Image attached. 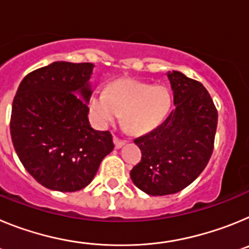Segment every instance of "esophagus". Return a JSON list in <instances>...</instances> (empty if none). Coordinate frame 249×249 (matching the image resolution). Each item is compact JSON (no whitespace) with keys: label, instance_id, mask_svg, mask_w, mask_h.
Segmentation results:
<instances>
[{"label":"esophagus","instance_id":"esophagus-1","mask_svg":"<svg viewBox=\"0 0 249 249\" xmlns=\"http://www.w3.org/2000/svg\"><path fill=\"white\" fill-rule=\"evenodd\" d=\"M113 142H114V147H116V148H121V147H122L123 144L126 143V141L120 140V138L116 137V136H114V137H113Z\"/></svg>","mask_w":249,"mask_h":249}]
</instances>
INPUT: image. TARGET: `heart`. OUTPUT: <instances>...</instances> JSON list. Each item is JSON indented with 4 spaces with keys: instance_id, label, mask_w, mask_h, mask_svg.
Listing matches in <instances>:
<instances>
[{
    "instance_id": "obj_1",
    "label": "heart",
    "mask_w": 249,
    "mask_h": 249,
    "mask_svg": "<svg viewBox=\"0 0 249 249\" xmlns=\"http://www.w3.org/2000/svg\"><path fill=\"white\" fill-rule=\"evenodd\" d=\"M171 108V94L162 86L136 80H120L108 92L96 89L89 97V109L100 126H108L123 114V122L132 133H147L163 122Z\"/></svg>"
}]
</instances>
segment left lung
I'll use <instances>...</instances> for the list:
<instances>
[{
  "label": "left lung",
  "mask_w": 249,
  "mask_h": 249,
  "mask_svg": "<svg viewBox=\"0 0 249 249\" xmlns=\"http://www.w3.org/2000/svg\"><path fill=\"white\" fill-rule=\"evenodd\" d=\"M175 108L160 126L133 142L142 160L131 179L149 196L173 195L198 177L213 152L218 114L202 83L178 71L167 72Z\"/></svg>",
  "instance_id": "left-lung-1"
}]
</instances>
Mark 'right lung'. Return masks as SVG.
<instances>
[{"label":"right lung","instance_id":"obj_1","mask_svg":"<svg viewBox=\"0 0 249 249\" xmlns=\"http://www.w3.org/2000/svg\"><path fill=\"white\" fill-rule=\"evenodd\" d=\"M93 67L51 63L28 73L13 98V147L27 172L46 188L82 190L114 148L108 131H96L89 124Z\"/></svg>","mask_w":249,"mask_h":249}]
</instances>
